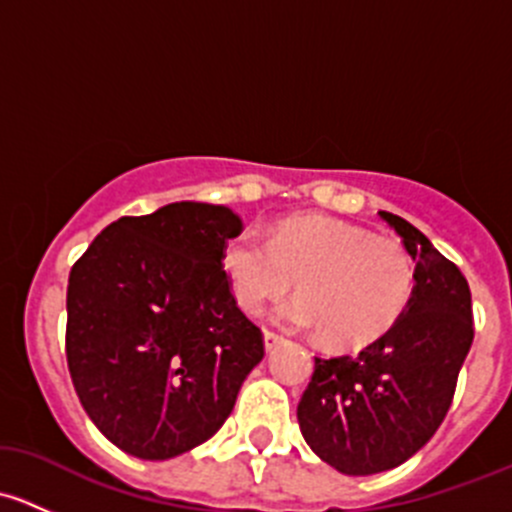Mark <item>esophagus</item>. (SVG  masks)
I'll return each instance as SVG.
<instances>
[{
	"mask_svg": "<svg viewBox=\"0 0 512 512\" xmlns=\"http://www.w3.org/2000/svg\"><path fill=\"white\" fill-rule=\"evenodd\" d=\"M282 342H285V337H282V334L270 332V329H267V332H265V349H267V352H272V349H277Z\"/></svg>",
	"mask_w": 512,
	"mask_h": 512,
	"instance_id": "esophagus-1",
	"label": "esophagus"
}]
</instances>
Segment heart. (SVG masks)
<instances>
[{
  "instance_id": "b5f03b06",
  "label": "heart",
  "mask_w": 512,
  "mask_h": 512,
  "mask_svg": "<svg viewBox=\"0 0 512 512\" xmlns=\"http://www.w3.org/2000/svg\"><path fill=\"white\" fill-rule=\"evenodd\" d=\"M223 270L237 304L260 312L292 292L282 324L319 332L329 349H364L404 317L416 282L414 260L394 237L324 215L282 220L270 240L240 232L223 245Z\"/></svg>"
}]
</instances>
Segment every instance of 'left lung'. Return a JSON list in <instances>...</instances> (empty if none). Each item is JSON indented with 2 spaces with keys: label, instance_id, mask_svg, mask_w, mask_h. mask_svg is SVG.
Segmentation results:
<instances>
[{
  "label": "left lung",
  "instance_id": "8db88e82",
  "mask_svg": "<svg viewBox=\"0 0 512 512\" xmlns=\"http://www.w3.org/2000/svg\"><path fill=\"white\" fill-rule=\"evenodd\" d=\"M379 215L416 260L409 307L359 354L314 356L297 406L309 448L347 476L391 471L431 441L451 409L476 332L463 272L404 218Z\"/></svg>",
  "mask_w": 512,
  "mask_h": 512
}]
</instances>
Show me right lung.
Here are the masks:
<instances>
[{
  "instance_id": "1",
  "label": "right lung",
  "mask_w": 512,
  "mask_h": 512,
  "mask_svg": "<svg viewBox=\"0 0 512 512\" xmlns=\"http://www.w3.org/2000/svg\"><path fill=\"white\" fill-rule=\"evenodd\" d=\"M240 232L223 205L170 203L111 223L71 267L66 364L121 451L165 461L205 443L265 356L220 257Z\"/></svg>"
}]
</instances>
